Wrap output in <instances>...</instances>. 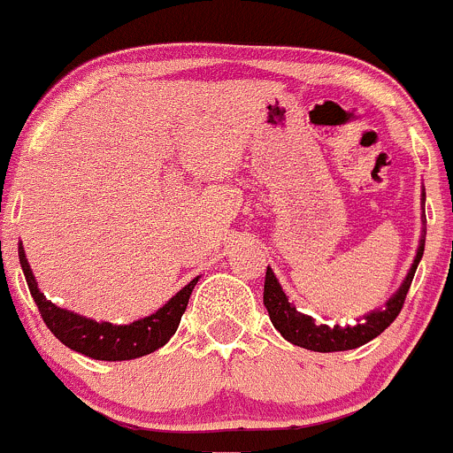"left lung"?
<instances>
[{
	"mask_svg": "<svg viewBox=\"0 0 453 453\" xmlns=\"http://www.w3.org/2000/svg\"><path fill=\"white\" fill-rule=\"evenodd\" d=\"M421 240H418L417 255H414L412 265H410L408 274L401 281L393 296L384 303V307H377V310L368 311V314L357 319L356 325H327V323H316L311 316L303 314L296 310L295 303L288 301L286 292H283L281 283H279L277 274L273 273V268L268 265L265 270V283H264V305L268 310L270 320H273L274 329L288 340V342L296 344V347L310 349V351L319 353H331V351H349V349H357L362 344L371 342L372 338L381 334L395 319L399 316L401 307H403L405 295L410 290V283H412L414 273H417L418 261L423 257V250H426V189L421 194Z\"/></svg>",
	"mask_w": 453,
	"mask_h": 453,
	"instance_id": "left-lung-1",
	"label": "left lung"
}]
</instances>
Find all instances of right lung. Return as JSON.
I'll return each instance as SVG.
<instances>
[{"label": "right lung", "instance_id": "1", "mask_svg": "<svg viewBox=\"0 0 453 453\" xmlns=\"http://www.w3.org/2000/svg\"><path fill=\"white\" fill-rule=\"evenodd\" d=\"M19 264H21L23 274H26L30 295L35 298L36 307H39L41 319H43V323L48 325L56 338L65 347L73 349V351L82 353V356L106 362L134 360V357L148 356V353H155L157 349H161L179 329L180 316L188 310L189 296H192L194 286L200 279H192L165 305L158 307L155 314L128 325H113L106 323V320L87 319V316L65 310V307H58L56 303L50 301L39 290V283H36L35 274H32L21 242H19Z\"/></svg>", "mask_w": 453, "mask_h": 453}]
</instances>
